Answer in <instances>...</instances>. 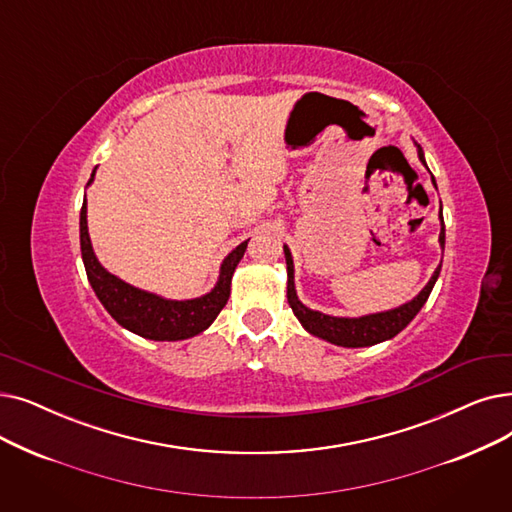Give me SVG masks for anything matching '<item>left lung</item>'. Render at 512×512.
Listing matches in <instances>:
<instances>
[{"mask_svg":"<svg viewBox=\"0 0 512 512\" xmlns=\"http://www.w3.org/2000/svg\"><path fill=\"white\" fill-rule=\"evenodd\" d=\"M418 157L420 161L425 163V157H422V150L418 146ZM441 217V215H439ZM439 242L441 247L446 244V230H443V217H441V234H439ZM284 255H286V272H288V282H286V299L288 305H291L293 314L299 318V322L303 324V328L311 335H316L328 343H335L341 347H368V345H376L381 341H387L391 337H395L399 330H404L412 318L418 314L420 307L427 303L435 280L439 276L441 265L435 270V274L431 276L429 284L422 288V291L406 305L391 309V311H383V314H372V316H364V318H335V316H326L320 314V311H314L305 307L295 293V276H293V257L291 251L284 247Z\"/></svg>","mask_w":512,"mask_h":512,"instance_id":"obj_1","label":"left lung"}]
</instances>
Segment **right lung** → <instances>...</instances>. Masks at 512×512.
I'll return each mask as SVG.
<instances>
[{"instance_id":"right-lung-1","label":"right lung","mask_w":512,"mask_h":512,"mask_svg":"<svg viewBox=\"0 0 512 512\" xmlns=\"http://www.w3.org/2000/svg\"><path fill=\"white\" fill-rule=\"evenodd\" d=\"M92 180H94V173L90 177V182ZM85 213H87V207L83 201L79 228H81V257L87 272V280H90L92 288L96 291L100 303L106 307L108 314L113 316L121 326L152 341L190 339L211 326V322L217 318L219 311L228 303L232 274L236 270L238 261L242 259L244 251H247L249 240L238 244V247L224 259V263H221L219 282L209 295L190 299V301H169L152 293L140 291V288H133L131 284L119 280L113 274H108L102 268L92 251Z\"/></svg>"}]
</instances>
